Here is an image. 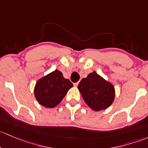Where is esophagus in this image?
Instances as JSON below:
<instances>
[{
	"label": "esophagus",
	"instance_id": "1",
	"mask_svg": "<svg viewBox=\"0 0 148 148\" xmlns=\"http://www.w3.org/2000/svg\"><path fill=\"white\" fill-rule=\"evenodd\" d=\"M78 82H77V83H74V86L75 87H77V85H78Z\"/></svg>",
	"mask_w": 148,
	"mask_h": 148
}]
</instances>
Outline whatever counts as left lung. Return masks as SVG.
Wrapping results in <instances>:
<instances>
[{"label":"left lung","instance_id":"8db88e82","mask_svg":"<svg viewBox=\"0 0 148 148\" xmlns=\"http://www.w3.org/2000/svg\"><path fill=\"white\" fill-rule=\"evenodd\" d=\"M77 88L85 103L94 111L107 109L115 100L113 85L95 71L82 79Z\"/></svg>","mask_w":148,"mask_h":148}]
</instances>
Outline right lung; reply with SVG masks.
I'll return each instance as SVG.
<instances>
[{"label": "right lung", "mask_w": 148, "mask_h": 148, "mask_svg": "<svg viewBox=\"0 0 148 148\" xmlns=\"http://www.w3.org/2000/svg\"><path fill=\"white\" fill-rule=\"evenodd\" d=\"M73 85L63 77L58 70L53 71L39 79L34 88V95L38 103L47 108L58 106Z\"/></svg>", "instance_id": "right-lung-1"}]
</instances>
